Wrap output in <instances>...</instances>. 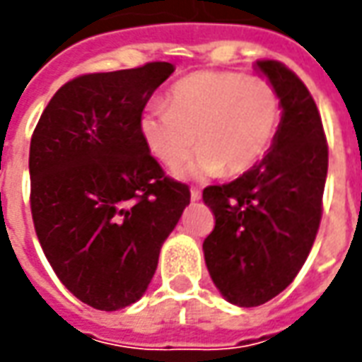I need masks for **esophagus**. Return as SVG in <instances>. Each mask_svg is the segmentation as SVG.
I'll return each instance as SVG.
<instances>
[{
	"mask_svg": "<svg viewBox=\"0 0 362 362\" xmlns=\"http://www.w3.org/2000/svg\"><path fill=\"white\" fill-rule=\"evenodd\" d=\"M189 197H192V202H199V199H202V192L194 188L192 192H189Z\"/></svg>",
	"mask_w": 362,
	"mask_h": 362,
	"instance_id": "obj_1",
	"label": "esophagus"
}]
</instances>
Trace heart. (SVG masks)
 Returning <instances> with one entry per match:
<instances>
[{
	"instance_id": "1",
	"label": "heart",
	"mask_w": 362,
	"mask_h": 362,
	"mask_svg": "<svg viewBox=\"0 0 362 362\" xmlns=\"http://www.w3.org/2000/svg\"><path fill=\"white\" fill-rule=\"evenodd\" d=\"M281 98L272 83L236 71H197L168 93V106L149 104L139 116L145 147L163 165H189L176 176H240L258 165L279 132Z\"/></svg>"
}]
</instances>
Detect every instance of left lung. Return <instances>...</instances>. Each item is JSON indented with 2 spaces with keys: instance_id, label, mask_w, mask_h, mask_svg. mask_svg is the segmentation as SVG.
<instances>
[{
  "instance_id": "8db88e82",
  "label": "left lung",
  "mask_w": 362,
  "mask_h": 362,
  "mask_svg": "<svg viewBox=\"0 0 362 362\" xmlns=\"http://www.w3.org/2000/svg\"><path fill=\"white\" fill-rule=\"evenodd\" d=\"M256 71L281 98L279 132L266 157L230 184L204 189L215 228L204 240L207 272L236 306H259L293 283L322 217L327 145L316 103L291 69L264 59Z\"/></svg>"
}]
</instances>
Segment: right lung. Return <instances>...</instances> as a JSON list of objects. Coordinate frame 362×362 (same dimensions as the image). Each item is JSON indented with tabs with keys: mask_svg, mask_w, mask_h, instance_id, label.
<instances>
[{
	"mask_svg": "<svg viewBox=\"0 0 362 362\" xmlns=\"http://www.w3.org/2000/svg\"><path fill=\"white\" fill-rule=\"evenodd\" d=\"M174 66L81 75L52 96L28 155L36 236L59 281L96 310L137 303L189 189L166 178L139 116Z\"/></svg>",
	"mask_w": 362,
	"mask_h": 362,
	"instance_id": "1",
	"label": "right lung"
}]
</instances>
